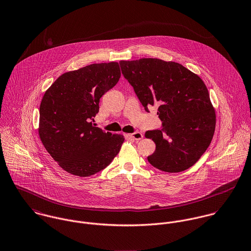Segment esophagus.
Listing matches in <instances>:
<instances>
[{"mask_svg":"<svg viewBox=\"0 0 251 251\" xmlns=\"http://www.w3.org/2000/svg\"><path fill=\"white\" fill-rule=\"evenodd\" d=\"M129 136H130L132 139H135V140H139V139H141L143 138V135H142L140 132H135V133H133V134H129Z\"/></svg>","mask_w":251,"mask_h":251,"instance_id":"obj_1","label":"esophagus"}]
</instances>
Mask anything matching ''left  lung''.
<instances>
[{
    "label": "left lung",
    "mask_w": 251,
    "mask_h": 251,
    "mask_svg": "<svg viewBox=\"0 0 251 251\" xmlns=\"http://www.w3.org/2000/svg\"><path fill=\"white\" fill-rule=\"evenodd\" d=\"M146 112L157 106L161 130L145 133L156 144L148 162L166 172L193 167L209 147L216 112L204 82L182 64L159 58L119 61Z\"/></svg>",
    "instance_id": "obj_1"
}]
</instances>
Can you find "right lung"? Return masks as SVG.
<instances>
[{
    "label": "right lung",
    "instance_id": "add662e5",
    "mask_svg": "<svg viewBox=\"0 0 251 251\" xmlns=\"http://www.w3.org/2000/svg\"><path fill=\"white\" fill-rule=\"evenodd\" d=\"M121 76L118 62L93 63L59 76L39 107L38 134L44 147L63 170L80 177L108 167L119 153L124 137L90 122L100 98Z\"/></svg>",
    "mask_w": 251,
    "mask_h": 251
}]
</instances>
